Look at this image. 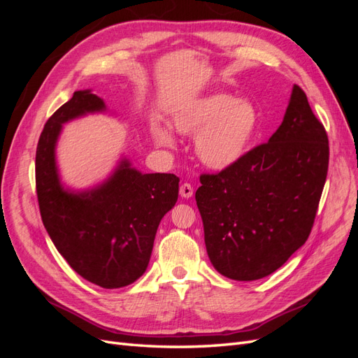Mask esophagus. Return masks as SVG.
<instances>
[{
	"label": "esophagus",
	"instance_id": "esophagus-1",
	"mask_svg": "<svg viewBox=\"0 0 358 358\" xmlns=\"http://www.w3.org/2000/svg\"><path fill=\"white\" fill-rule=\"evenodd\" d=\"M192 192H194V189H192V187L189 185V183H182L180 189H179V194H180L182 199H191L192 197Z\"/></svg>",
	"mask_w": 358,
	"mask_h": 358
}]
</instances>
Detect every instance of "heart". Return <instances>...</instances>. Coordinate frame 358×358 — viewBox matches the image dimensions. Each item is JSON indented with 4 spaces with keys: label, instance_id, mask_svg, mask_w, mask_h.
I'll return each instance as SVG.
<instances>
[{
    "label": "heart",
    "instance_id": "b5f03b06",
    "mask_svg": "<svg viewBox=\"0 0 358 358\" xmlns=\"http://www.w3.org/2000/svg\"><path fill=\"white\" fill-rule=\"evenodd\" d=\"M170 124L182 136H196V155L204 166L225 170L246 155L258 128V112L246 99L213 92L180 104L170 115ZM152 138L162 148L176 145L166 127H154Z\"/></svg>",
    "mask_w": 358,
    "mask_h": 358
}]
</instances>
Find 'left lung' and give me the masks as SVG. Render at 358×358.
<instances>
[{
	"instance_id": "obj_1",
	"label": "left lung",
	"mask_w": 358,
	"mask_h": 358,
	"mask_svg": "<svg viewBox=\"0 0 358 358\" xmlns=\"http://www.w3.org/2000/svg\"><path fill=\"white\" fill-rule=\"evenodd\" d=\"M327 170V133L294 85L267 143L200 176L196 201L212 266L234 280L273 273L308 241Z\"/></svg>"
}]
</instances>
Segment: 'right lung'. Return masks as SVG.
I'll use <instances>...</instances> for the list:
<instances>
[{"label": "right lung", "mask_w": 358, "mask_h": 358, "mask_svg": "<svg viewBox=\"0 0 358 358\" xmlns=\"http://www.w3.org/2000/svg\"><path fill=\"white\" fill-rule=\"evenodd\" d=\"M107 110L91 90L76 91L43 128L36 154V185L43 224L74 272L103 288H121L142 276L158 225L179 196V178L142 173L127 157L110 176L88 189L61 182L57 145L62 125Z\"/></svg>", "instance_id": "obj_1"}]
</instances>
